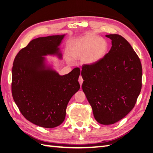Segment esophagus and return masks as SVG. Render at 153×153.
Returning a JSON list of instances; mask_svg holds the SVG:
<instances>
[{
	"instance_id": "esophagus-1",
	"label": "esophagus",
	"mask_w": 153,
	"mask_h": 153,
	"mask_svg": "<svg viewBox=\"0 0 153 153\" xmlns=\"http://www.w3.org/2000/svg\"><path fill=\"white\" fill-rule=\"evenodd\" d=\"M78 81H79V82L80 85L82 86V83H83V78H82V76H80L79 77V79H78Z\"/></svg>"
}]
</instances>
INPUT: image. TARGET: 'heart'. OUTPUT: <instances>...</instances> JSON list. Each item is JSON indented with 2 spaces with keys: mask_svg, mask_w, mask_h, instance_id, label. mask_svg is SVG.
Wrapping results in <instances>:
<instances>
[{
  "mask_svg": "<svg viewBox=\"0 0 153 153\" xmlns=\"http://www.w3.org/2000/svg\"><path fill=\"white\" fill-rule=\"evenodd\" d=\"M108 49L105 39L89 33L70 42L68 56L71 61L82 60L83 64H92L102 59Z\"/></svg>",
  "mask_w": 153,
  "mask_h": 153,
  "instance_id": "heart-1",
  "label": "heart"
}]
</instances>
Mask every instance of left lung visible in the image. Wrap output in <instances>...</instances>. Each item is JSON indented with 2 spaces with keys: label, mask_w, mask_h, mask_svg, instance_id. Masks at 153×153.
<instances>
[{
  "label": "left lung",
  "mask_w": 153,
  "mask_h": 153,
  "mask_svg": "<svg viewBox=\"0 0 153 153\" xmlns=\"http://www.w3.org/2000/svg\"><path fill=\"white\" fill-rule=\"evenodd\" d=\"M112 47L102 59L84 64L82 89L100 124H113L134 108L142 86V66L131 45L118 34L106 35Z\"/></svg>",
  "instance_id": "left-lung-1"
}]
</instances>
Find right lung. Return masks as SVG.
Listing matches in <instances>:
<instances>
[{
	"mask_svg": "<svg viewBox=\"0 0 153 153\" xmlns=\"http://www.w3.org/2000/svg\"><path fill=\"white\" fill-rule=\"evenodd\" d=\"M65 35L39 37L19 51L14 60L12 94L28 121L46 128L60 125L68 102L80 88L79 68L60 76L45 64L47 55L62 58L59 46Z\"/></svg>",
	"mask_w": 153,
	"mask_h": 153,
	"instance_id": "obj_1",
	"label": "right lung"
}]
</instances>
